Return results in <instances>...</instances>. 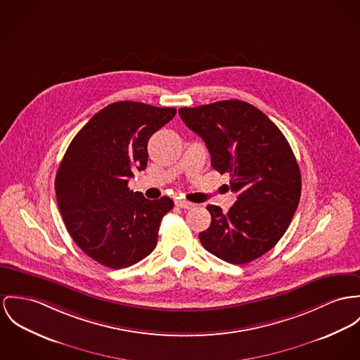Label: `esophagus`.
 <instances>
[{
  "label": "esophagus",
  "instance_id": "obj_1",
  "mask_svg": "<svg viewBox=\"0 0 360 360\" xmlns=\"http://www.w3.org/2000/svg\"><path fill=\"white\" fill-rule=\"evenodd\" d=\"M175 205L179 207V208H184V210H191V208H193L194 207L193 202L186 201V200H182V198L175 200Z\"/></svg>",
  "mask_w": 360,
  "mask_h": 360
}]
</instances>
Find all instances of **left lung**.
<instances>
[{
  "mask_svg": "<svg viewBox=\"0 0 360 360\" xmlns=\"http://www.w3.org/2000/svg\"><path fill=\"white\" fill-rule=\"evenodd\" d=\"M178 113L205 142L211 166L230 174L237 194L227 214L207 207L211 224L198 234L201 245L231 264L263 256L285 234L300 201L302 174L288 139L263 112L240 100Z\"/></svg>",
  "mask_w": 360,
  "mask_h": 360,
  "instance_id": "1",
  "label": "left lung"
}]
</instances>
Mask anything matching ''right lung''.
Wrapping results in <instances>:
<instances>
[{"label": "right lung", "mask_w": 360, "mask_h": 360, "mask_svg": "<svg viewBox=\"0 0 360 360\" xmlns=\"http://www.w3.org/2000/svg\"><path fill=\"white\" fill-rule=\"evenodd\" d=\"M176 113L136 101L97 112L71 141L56 174V197L65 227L83 252L110 269L130 267L158 243L168 197L148 200L129 189L148 163V141Z\"/></svg>", "instance_id": "obj_1"}]
</instances>
